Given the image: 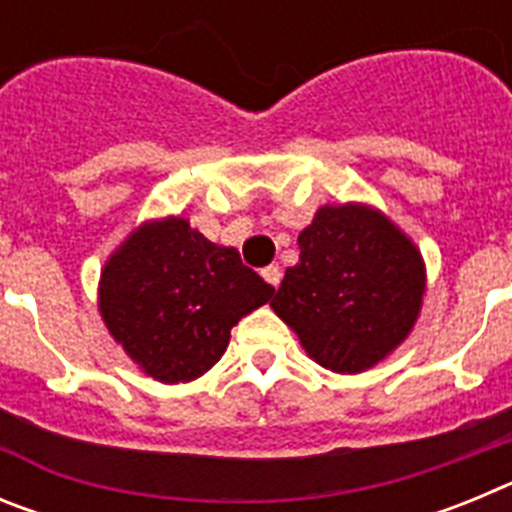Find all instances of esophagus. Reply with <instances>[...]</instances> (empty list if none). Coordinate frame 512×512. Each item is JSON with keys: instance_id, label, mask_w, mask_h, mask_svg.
<instances>
[{"instance_id": "esophagus-1", "label": "esophagus", "mask_w": 512, "mask_h": 512, "mask_svg": "<svg viewBox=\"0 0 512 512\" xmlns=\"http://www.w3.org/2000/svg\"><path fill=\"white\" fill-rule=\"evenodd\" d=\"M261 277H264L271 287H279V282H282V269H279L277 264H271L261 271Z\"/></svg>"}]
</instances>
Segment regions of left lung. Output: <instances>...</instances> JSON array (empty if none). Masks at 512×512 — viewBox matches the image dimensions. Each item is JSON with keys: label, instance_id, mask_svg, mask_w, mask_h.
I'll return each mask as SVG.
<instances>
[{"label": "left lung", "instance_id": "8db88e82", "mask_svg": "<svg viewBox=\"0 0 512 512\" xmlns=\"http://www.w3.org/2000/svg\"><path fill=\"white\" fill-rule=\"evenodd\" d=\"M271 310L295 330L312 361L336 374L377 366L405 343L425 295L420 248L364 202L323 205L297 238Z\"/></svg>", "mask_w": 512, "mask_h": 512}]
</instances>
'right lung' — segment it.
Returning <instances> with one entry per match:
<instances>
[{
    "mask_svg": "<svg viewBox=\"0 0 512 512\" xmlns=\"http://www.w3.org/2000/svg\"><path fill=\"white\" fill-rule=\"evenodd\" d=\"M271 295L274 287L243 266L233 246H217L187 217L169 215L143 220L107 256L97 307L140 372L179 384L210 372L230 328Z\"/></svg>",
    "mask_w": 512,
    "mask_h": 512,
    "instance_id": "1",
    "label": "right lung"
}]
</instances>
